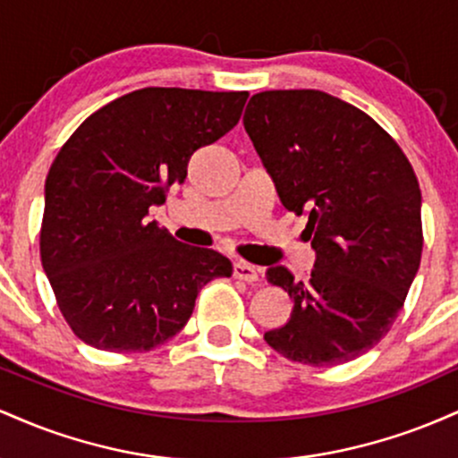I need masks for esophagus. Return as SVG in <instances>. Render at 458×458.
Segmentation results:
<instances>
[{
    "label": "esophagus",
    "mask_w": 458,
    "mask_h": 458,
    "mask_svg": "<svg viewBox=\"0 0 458 458\" xmlns=\"http://www.w3.org/2000/svg\"><path fill=\"white\" fill-rule=\"evenodd\" d=\"M233 276L236 277V280H243V282L259 280V271H256V267L250 265V262H245V260H234Z\"/></svg>",
    "instance_id": "obj_1"
}]
</instances>
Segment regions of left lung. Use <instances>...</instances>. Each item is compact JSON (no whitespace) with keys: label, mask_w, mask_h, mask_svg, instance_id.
Masks as SVG:
<instances>
[{"label":"left lung","mask_w":458,"mask_h":458,"mask_svg":"<svg viewBox=\"0 0 458 458\" xmlns=\"http://www.w3.org/2000/svg\"><path fill=\"white\" fill-rule=\"evenodd\" d=\"M243 124L284 208L308 217L317 251L308 282L267 269L293 299L267 344L310 366L355 360L390 331L422 259L411 163L370 115L320 90L254 94Z\"/></svg>","instance_id":"obj_1"}]
</instances>
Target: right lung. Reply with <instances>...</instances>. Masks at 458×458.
I'll use <instances>...</instances> for the list:
<instances>
[{
	"label": "right lung",
	"mask_w": 458,
	"mask_h": 458,
	"mask_svg": "<svg viewBox=\"0 0 458 458\" xmlns=\"http://www.w3.org/2000/svg\"><path fill=\"white\" fill-rule=\"evenodd\" d=\"M247 92L141 88L79 124L45 182L40 260L79 340L138 353L187 325L199 288L233 262L176 241L150 207L185 182L191 155L239 123Z\"/></svg>",
	"instance_id": "1"
}]
</instances>
